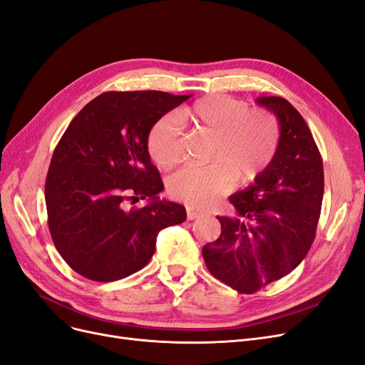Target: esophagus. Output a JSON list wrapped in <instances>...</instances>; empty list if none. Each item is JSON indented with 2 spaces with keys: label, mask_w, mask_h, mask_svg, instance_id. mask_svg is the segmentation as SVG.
I'll return each instance as SVG.
<instances>
[{
  "label": "esophagus",
  "mask_w": 365,
  "mask_h": 365,
  "mask_svg": "<svg viewBox=\"0 0 365 365\" xmlns=\"http://www.w3.org/2000/svg\"><path fill=\"white\" fill-rule=\"evenodd\" d=\"M203 214H205V211H203V210L187 205V218H188V220H195V218H199Z\"/></svg>",
  "instance_id": "1"
}]
</instances>
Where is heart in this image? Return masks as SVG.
<instances>
[{
	"label": "heart",
	"mask_w": 365,
	"mask_h": 365,
	"mask_svg": "<svg viewBox=\"0 0 365 365\" xmlns=\"http://www.w3.org/2000/svg\"><path fill=\"white\" fill-rule=\"evenodd\" d=\"M181 123L214 135L208 166H185L169 178L173 197L190 205L205 207L229 192L233 180L245 185L255 181L274 160L280 143V125L275 116L250 109L242 100L211 94L172 115L160 118L148 135V151L162 168H172L182 158Z\"/></svg>",
	"instance_id": "obj_1"
}]
</instances>
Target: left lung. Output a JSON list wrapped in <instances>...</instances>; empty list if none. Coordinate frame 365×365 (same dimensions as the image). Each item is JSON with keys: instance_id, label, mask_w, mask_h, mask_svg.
I'll return each mask as SVG.
<instances>
[{"instance_id": "8db88e82", "label": "left lung", "mask_w": 365, "mask_h": 365, "mask_svg": "<svg viewBox=\"0 0 365 365\" xmlns=\"http://www.w3.org/2000/svg\"><path fill=\"white\" fill-rule=\"evenodd\" d=\"M256 103L279 120V150L252 185L229 197L235 214L217 217L220 237L202 249L208 271L240 294H255L301 264L324 197L322 157L301 113L283 97Z\"/></svg>"}]
</instances>
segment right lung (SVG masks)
I'll list each match as a JSON object with an SVG mask.
<instances>
[{"label":"right lung","instance_id":"add662e5","mask_svg":"<svg viewBox=\"0 0 365 365\" xmlns=\"http://www.w3.org/2000/svg\"><path fill=\"white\" fill-rule=\"evenodd\" d=\"M190 96L109 91L86 105L53 151L45 184L48 225L58 253L85 279L115 282L142 269L158 232L182 223L180 203L157 195L165 185L151 163L148 135ZM148 197L143 209L128 200Z\"/></svg>","mask_w":365,"mask_h":365}]
</instances>
